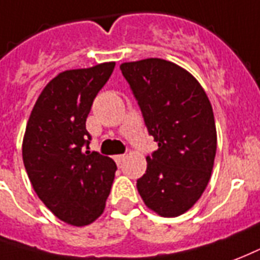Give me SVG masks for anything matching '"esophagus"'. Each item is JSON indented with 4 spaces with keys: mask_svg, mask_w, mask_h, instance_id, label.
I'll list each match as a JSON object with an SVG mask.
<instances>
[{
    "mask_svg": "<svg viewBox=\"0 0 260 260\" xmlns=\"http://www.w3.org/2000/svg\"><path fill=\"white\" fill-rule=\"evenodd\" d=\"M124 158H126L124 155H116V156H115V162H116L117 165H122L123 162H124Z\"/></svg>",
    "mask_w": 260,
    "mask_h": 260,
    "instance_id": "1",
    "label": "esophagus"
}]
</instances>
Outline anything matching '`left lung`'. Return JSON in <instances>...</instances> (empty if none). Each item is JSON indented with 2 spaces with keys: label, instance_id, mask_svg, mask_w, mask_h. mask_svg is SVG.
Returning a JSON list of instances; mask_svg holds the SVG:
<instances>
[{
  "label": "left lung",
  "instance_id": "left-lung-1",
  "mask_svg": "<svg viewBox=\"0 0 260 260\" xmlns=\"http://www.w3.org/2000/svg\"><path fill=\"white\" fill-rule=\"evenodd\" d=\"M158 149L147 156L137 180L149 209L164 217L184 213L209 183L216 155V126L209 98L194 77L169 60L120 65Z\"/></svg>",
  "mask_w": 260,
  "mask_h": 260
}]
</instances>
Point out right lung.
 Listing matches in <instances>:
<instances>
[{
  "instance_id": "1",
  "label": "right lung",
  "mask_w": 260,
  "mask_h": 260,
  "mask_svg": "<svg viewBox=\"0 0 260 260\" xmlns=\"http://www.w3.org/2000/svg\"><path fill=\"white\" fill-rule=\"evenodd\" d=\"M113 69L115 62H107L59 73L40 94L26 126L22 153L34 191L58 219L73 226L101 215L115 179L116 164L88 151L86 128L94 98Z\"/></svg>"
}]
</instances>
